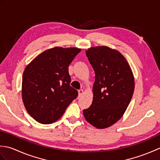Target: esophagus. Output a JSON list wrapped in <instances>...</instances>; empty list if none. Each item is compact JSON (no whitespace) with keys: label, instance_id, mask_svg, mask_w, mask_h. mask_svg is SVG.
<instances>
[{"label":"esophagus","instance_id":"obj_1","mask_svg":"<svg viewBox=\"0 0 160 160\" xmlns=\"http://www.w3.org/2000/svg\"><path fill=\"white\" fill-rule=\"evenodd\" d=\"M83 93V90L82 89H80L78 91V98H80L81 96H82Z\"/></svg>","mask_w":160,"mask_h":160}]
</instances>
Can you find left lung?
Here are the masks:
<instances>
[{"label":"left lung","mask_w":160,"mask_h":160,"mask_svg":"<svg viewBox=\"0 0 160 160\" xmlns=\"http://www.w3.org/2000/svg\"><path fill=\"white\" fill-rule=\"evenodd\" d=\"M86 55L95 71L92 104L83 110L86 120L98 128L118 122L127 110L134 91V78L127 60L116 50L93 47Z\"/></svg>","instance_id":"obj_1"}]
</instances>
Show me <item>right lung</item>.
<instances>
[{
  "mask_svg": "<svg viewBox=\"0 0 160 160\" xmlns=\"http://www.w3.org/2000/svg\"><path fill=\"white\" fill-rule=\"evenodd\" d=\"M80 49L54 48L35 58L22 75V97L28 113L39 123L52 124L77 98L70 86L69 66Z\"/></svg>",
  "mask_w": 160,
  "mask_h": 160,
  "instance_id": "obj_1",
  "label": "right lung"
}]
</instances>
